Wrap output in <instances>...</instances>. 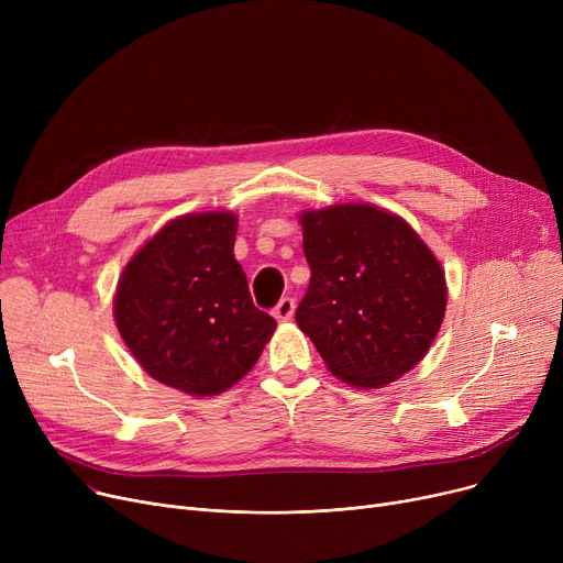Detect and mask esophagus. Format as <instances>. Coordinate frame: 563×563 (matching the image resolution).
<instances>
[{"instance_id": "esophagus-1", "label": "esophagus", "mask_w": 563, "mask_h": 563, "mask_svg": "<svg viewBox=\"0 0 563 563\" xmlns=\"http://www.w3.org/2000/svg\"><path fill=\"white\" fill-rule=\"evenodd\" d=\"M291 314H294V299H289V297L280 299L278 306L274 308V317L278 321H287V319H291Z\"/></svg>"}]
</instances>
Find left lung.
I'll use <instances>...</instances> for the list:
<instances>
[{"mask_svg": "<svg viewBox=\"0 0 563 563\" xmlns=\"http://www.w3.org/2000/svg\"><path fill=\"white\" fill-rule=\"evenodd\" d=\"M301 225L310 285L299 329L338 378L388 386L422 361L445 317L440 262L404 219L372 205L306 212Z\"/></svg>", "mask_w": 563, "mask_h": 563, "instance_id": "left-lung-1", "label": "left lung"}]
</instances>
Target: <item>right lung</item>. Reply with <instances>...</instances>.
Listing matches in <instances>:
<instances>
[{"mask_svg":"<svg viewBox=\"0 0 563 563\" xmlns=\"http://www.w3.org/2000/svg\"><path fill=\"white\" fill-rule=\"evenodd\" d=\"M236 217L189 214L164 225L125 266L113 314L139 365L164 386L210 397L257 363L276 319L253 306L234 260Z\"/></svg>","mask_w":563,"mask_h":563,"instance_id":"right-lung-1","label":"right lung"}]
</instances>
